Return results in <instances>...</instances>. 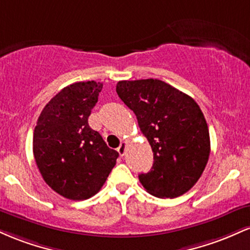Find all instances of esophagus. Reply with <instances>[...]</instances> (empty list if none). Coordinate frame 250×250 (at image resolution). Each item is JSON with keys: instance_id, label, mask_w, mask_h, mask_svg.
Instances as JSON below:
<instances>
[{"instance_id": "esophagus-1", "label": "esophagus", "mask_w": 250, "mask_h": 250, "mask_svg": "<svg viewBox=\"0 0 250 250\" xmlns=\"http://www.w3.org/2000/svg\"><path fill=\"white\" fill-rule=\"evenodd\" d=\"M125 148H127V143L125 142H122L121 145H120V147L117 148V151H119V154L121 155V156L125 154Z\"/></svg>"}]
</instances>
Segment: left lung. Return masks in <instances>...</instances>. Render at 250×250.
I'll list each match as a JSON object with an SVG mask.
<instances>
[{"label": "left lung", "instance_id": "left-lung-1", "mask_svg": "<svg viewBox=\"0 0 250 250\" xmlns=\"http://www.w3.org/2000/svg\"><path fill=\"white\" fill-rule=\"evenodd\" d=\"M116 93L136 115L154 154L143 188L157 197L181 196L200 179L210 154L207 122L199 104L156 79L120 81Z\"/></svg>", "mask_w": 250, "mask_h": 250}]
</instances>
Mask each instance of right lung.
Instances as JSON below:
<instances>
[{"label": "right lung", "mask_w": 250, "mask_h": 250, "mask_svg": "<svg viewBox=\"0 0 250 250\" xmlns=\"http://www.w3.org/2000/svg\"><path fill=\"white\" fill-rule=\"evenodd\" d=\"M103 84L76 82L43 108L33 137L34 157L43 180L63 197L87 200L99 193L119 153L88 125Z\"/></svg>", "instance_id": "obj_1"}]
</instances>
